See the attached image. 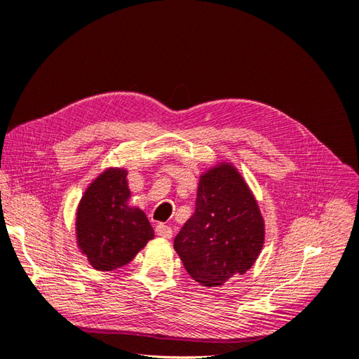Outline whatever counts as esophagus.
I'll return each mask as SVG.
<instances>
[{
  "instance_id": "34e87169",
  "label": "esophagus",
  "mask_w": 359,
  "mask_h": 359,
  "mask_svg": "<svg viewBox=\"0 0 359 359\" xmlns=\"http://www.w3.org/2000/svg\"><path fill=\"white\" fill-rule=\"evenodd\" d=\"M156 232H157L158 236L166 238V240H169V238H172V227L168 226V224H163V223L157 224V226H156Z\"/></svg>"
}]
</instances>
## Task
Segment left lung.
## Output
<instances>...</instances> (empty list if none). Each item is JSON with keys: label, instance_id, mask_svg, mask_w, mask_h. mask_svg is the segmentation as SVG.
<instances>
[{"label": "left lung", "instance_id": "left-lung-1", "mask_svg": "<svg viewBox=\"0 0 359 359\" xmlns=\"http://www.w3.org/2000/svg\"><path fill=\"white\" fill-rule=\"evenodd\" d=\"M265 240L257 202L241 173L220 163L199 178L196 210L173 240L184 268L203 286H222L253 266Z\"/></svg>", "mask_w": 359, "mask_h": 359}]
</instances>
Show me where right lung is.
I'll return each instance as SVG.
<instances>
[{"label":"right lung","mask_w":359,"mask_h":359,"mask_svg":"<svg viewBox=\"0 0 359 359\" xmlns=\"http://www.w3.org/2000/svg\"><path fill=\"white\" fill-rule=\"evenodd\" d=\"M127 170L109 168L85 190L76 212L81 252L97 271L127 265L154 238L142 210L127 205Z\"/></svg>","instance_id":"right-lung-1"}]
</instances>
